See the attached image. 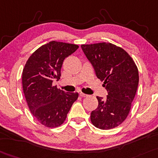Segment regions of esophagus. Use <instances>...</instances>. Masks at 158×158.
<instances>
[{"label":"esophagus","mask_w":158,"mask_h":158,"mask_svg":"<svg viewBox=\"0 0 158 158\" xmlns=\"http://www.w3.org/2000/svg\"><path fill=\"white\" fill-rule=\"evenodd\" d=\"M79 96H81V97H86V96H88V95L85 94H84V93L81 92V91L79 93Z\"/></svg>","instance_id":"1"}]
</instances>
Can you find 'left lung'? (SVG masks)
<instances>
[{
  "label": "left lung",
  "instance_id": "obj_1",
  "mask_svg": "<svg viewBox=\"0 0 158 158\" xmlns=\"http://www.w3.org/2000/svg\"><path fill=\"white\" fill-rule=\"evenodd\" d=\"M81 48L107 91L105 98L96 97L98 105L91 113V122L101 130L115 128L130 113L139 82L138 68L126 51L112 43L81 45Z\"/></svg>",
  "mask_w": 158,
  "mask_h": 158
}]
</instances>
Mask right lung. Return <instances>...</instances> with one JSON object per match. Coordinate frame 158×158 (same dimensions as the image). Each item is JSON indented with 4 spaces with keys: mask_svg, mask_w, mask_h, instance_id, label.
I'll return each instance as SVG.
<instances>
[{
    "mask_svg": "<svg viewBox=\"0 0 158 158\" xmlns=\"http://www.w3.org/2000/svg\"><path fill=\"white\" fill-rule=\"evenodd\" d=\"M78 48L77 45L51 41L35 51L25 65L22 83L26 100L32 115L45 127L62 124L79 96L52 85L60 79L64 59Z\"/></svg>",
    "mask_w": 158,
    "mask_h": 158,
    "instance_id": "right-lung-1",
    "label": "right lung"
}]
</instances>
